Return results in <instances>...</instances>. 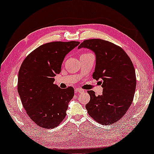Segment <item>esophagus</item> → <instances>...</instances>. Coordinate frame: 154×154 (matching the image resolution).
Returning a JSON list of instances; mask_svg holds the SVG:
<instances>
[{"label": "esophagus", "instance_id": "esophagus-1", "mask_svg": "<svg viewBox=\"0 0 154 154\" xmlns=\"http://www.w3.org/2000/svg\"><path fill=\"white\" fill-rule=\"evenodd\" d=\"M84 91V90L81 89V88H75V93H77V94L81 93V92H83Z\"/></svg>", "mask_w": 154, "mask_h": 154}]
</instances>
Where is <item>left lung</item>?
<instances>
[{
    "label": "left lung",
    "mask_w": 154,
    "mask_h": 154,
    "mask_svg": "<svg viewBox=\"0 0 154 154\" xmlns=\"http://www.w3.org/2000/svg\"><path fill=\"white\" fill-rule=\"evenodd\" d=\"M88 48L96 56L93 79H100L103 93L96 96L88 91L90 100L88 113L102 125H111L124 116L132 103L136 90L135 69L123 48L101 39L84 40L78 48Z\"/></svg>",
    "instance_id": "1"
}]
</instances>
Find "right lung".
<instances>
[{
	"mask_svg": "<svg viewBox=\"0 0 154 154\" xmlns=\"http://www.w3.org/2000/svg\"><path fill=\"white\" fill-rule=\"evenodd\" d=\"M79 42H53L33 51L23 61L18 72V92L26 114L41 128L59 125L66 115L74 88L54 84L68 53Z\"/></svg>",
	"mask_w": 154,
	"mask_h": 154,
	"instance_id": "right-lung-1",
	"label": "right lung"
}]
</instances>
